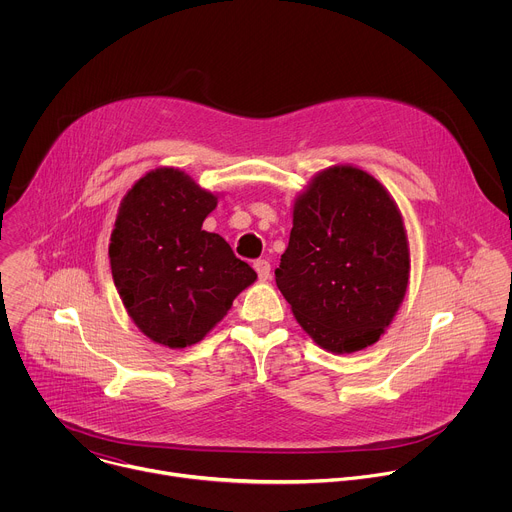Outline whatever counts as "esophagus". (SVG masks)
<instances>
[{
  "label": "esophagus",
  "instance_id": "obj_1",
  "mask_svg": "<svg viewBox=\"0 0 512 512\" xmlns=\"http://www.w3.org/2000/svg\"><path fill=\"white\" fill-rule=\"evenodd\" d=\"M253 267H255V271H257V275H259V279H269V275H271V265H269L267 259H257V261L253 263Z\"/></svg>",
  "mask_w": 512,
  "mask_h": 512
}]
</instances>
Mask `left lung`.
Masks as SVG:
<instances>
[{
    "label": "left lung",
    "instance_id": "left-lung-1",
    "mask_svg": "<svg viewBox=\"0 0 512 512\" xmlns=\"http://www.w3.org/2000/svg\"><path fill=\"white\" fill-rule=\"evenodd\" d=\"M409 247L401 212L367 172H320L296 200L275 283L302 328L344 354L375 344L403 302Z\"/></svg>",
    "mask_w": 512,
    "mask_h": 512
}]
</instances>
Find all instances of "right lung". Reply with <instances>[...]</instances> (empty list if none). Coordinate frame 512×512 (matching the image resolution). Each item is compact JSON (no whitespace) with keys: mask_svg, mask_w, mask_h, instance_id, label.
<instances>
[{"mask_svg":"<svg viewBox=\"0 0 512 512\" xmlns=\"http://www.w3.org/2000/svg\"><path fill=\"white\" fill-rule=\"evenodd\" d=\"M214 206L174 168L145 174L121 202L109 245L113 281L137 328L158 344L200 342L257 279L221 235L202 231Z\"/></svg>","mask_w":512,"mask_h":512,"instance_id":"obj_1","label":"right lung"}]
</instances>
